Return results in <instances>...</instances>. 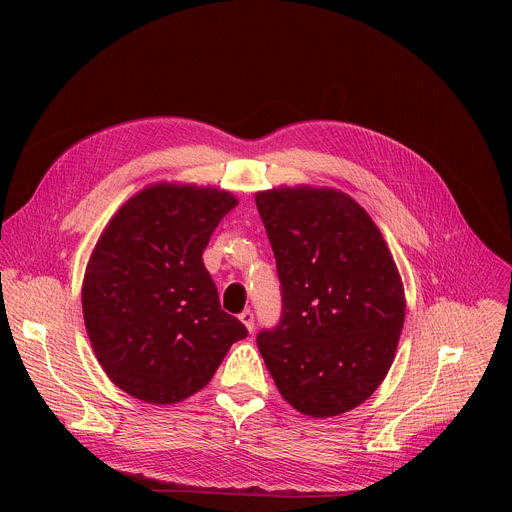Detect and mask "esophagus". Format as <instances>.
<instances>
[{
	"instance_id": "esophagus-1",
	"label": "esophagus",
	"mask_w": 512,
	"mask_h": 512,
	"mask_svg": "<svg viewBox=\"0 0 512 512\" xmlns=\"http://www.w3.org/2000/svg\"><path fill=\"white\" fill-rule=\"evenodd\" d=\"M239 320L245 324V328H247L249 332H253V328H255V316H253L251 310H245V312L239 316Z\"/></svg>"
}]
</instances>
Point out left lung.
Instances as JSON below:
<instances>
[{
	"label": "left lung",
	"instance_id": "8db88e82",
	"mask_svg": "<svg viewBox=\"0 0 512 512\" xmlns=\"http://www.w3.org/2000/svg\"><path fill=\"white\" fill-rule=\"evenodd\" d=\"M277 275L281 322L257 336L281 397L316 419L367 401L387 377L405 322V291L369 212L336 188L255 194Z\"/></svg>",
	"mask_w": 512,
	"mask_h": 512
}]
</instances>
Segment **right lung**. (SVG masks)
Listing matches in <instances>:
<instances>
[{
  "label": "right lung",
  "mask_w": 512,
  "mask_h": 512,
  "mask_svg": "<svg viewBox=\"0 0 512 512\" xmlns=\"http://www.w3.org/2000/svg\"><path fill=\"white\" fill-rule=\"evenodd\" d=\"M239 200L221 188L158 182L103 229L85 269L95 356L127 395L172 405L208 385L247 328L221 310L202 251Z\"/></svg>",
  "instance_id": "obj_1"
}]
</instances>
